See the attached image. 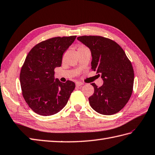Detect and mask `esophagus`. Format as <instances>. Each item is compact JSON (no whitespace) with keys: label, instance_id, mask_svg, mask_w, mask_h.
<instances>
[{"label":"esophagus","instance_id":"obj_1","mask_svg":"<svg viewBox=\"0 0 155 155\" xmlns=\"http://www.w3.org/2000/svg\"><path fill=\"white\" fill-rule=\"evenodd\" d=\"M83 84V83H81V82H77V83H76V86H77V87H81Z\"/></svg>","mask_w":155,"mask_h":155}]
</instances>
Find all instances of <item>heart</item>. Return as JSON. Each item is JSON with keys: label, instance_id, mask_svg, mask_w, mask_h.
Returning a JSON list of instances; mask_svg holds the SVG:
<instances>
[{"label": "heart", "instance_id": "heart-1", "mask_svg": "<svg viewBox=\"0 0 155 155\" xmlns=\"http://www.w3.org/2000/svg\"><path fill=\"white\" fill-rule=\"evenodd\" d=\"M83 48H85L84 46H80L79 48H78V50H79V49H83Z\"/></svg>", "mask_w": 155, "mask_h": 155}]
</instances>
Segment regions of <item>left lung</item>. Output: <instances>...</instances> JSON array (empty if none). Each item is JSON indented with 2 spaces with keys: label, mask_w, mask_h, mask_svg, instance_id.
<instances>
[{
  "label": "left lung",
  "mask_w": 155,
  "mask_h": 155,
  "mask_svg": "<svg viewBox=\"0 0 155 155\" xmlns=\"http://www.w3.org/2000/svg\"><path fill=\"white\" fill-rule=\"evenodd\" d=\"M77 39L89 48L91 69L97 71L104 81L89 97V104L103 115L117 113L128 103L132 93L134 73L132 64L116 42L101 36H80Z\"/></svg>",
  "instance_id": "1"
}]
</instances>
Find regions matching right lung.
<instances>
[{
	"label": "right lung",
	"instance_id": "right-lung-1",
	"mask_svg": "<svg viewBox=\"0 0 155 155\" xmlns=\"http://www.w3.org/2000/svg\"><path fill=\"white\" fill-rule=\"evenodd\" d=\"M77 36L57 37L35 45L21 70L23 96L29 107L41 116L56 114L65 107L75 88L74 82L61 83L54 77V69L62 65L63 54Z\"/></svg>",
	"mask_w": 155,
	"mask_h": 155
}]
</instances>
